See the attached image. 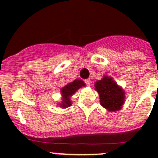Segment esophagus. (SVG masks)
Segmentation results:
<instances>
[{
    "mask_svg": "<svg viewBox=\"0 0 158 158\" xmlns=\"http://www.w3.org/2000/svg\"><path fill=\"white\" fill-rule=\"evenodd\" d=\"M85 84H86V85H88V86H89V85H91V80L90 79H85Z\"/></svg>",
    "mask_w": 158,
    "mask_h": 158,
    "instance_id": "obj_1",
    "label": "esophagus"
}]
</instances>
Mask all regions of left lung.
<instances>
[{"instance_id":"left-lung-1","label":"left lung","mask_w":158,"mask_h":158,"mask_svg":"<svg viewBox=\"0 0 158 158\" xmlns=\"http://www.w3.org/2000/svg\"><path fill=\"white\" fill-rule=\"evenodd\" d=\"M95 90L99 95L100 104L109 111L122 109L125 102V92L112 78L105 76L95 84Z\"/></svg>"}]
</instances>
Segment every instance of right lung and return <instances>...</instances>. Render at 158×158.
Here are the masks:
<instances>
[{"mask_svg":"<svg viewBox=\"0 0 158 158\" xmlns=\"http://www.w3.org/2000/svg\"><path fill=\"white\" fill-rule=\"evenodd\" d=\"M85 84L83 81L80 79H76L73 82H69L67 85H65L63 88L61 89L62 93V102L60 104V106L62 108H67L72 105L70 97L76 92L81 87L85 86Z\"/></svg>","mask_w":158,"mask_h":158,"instance_id":"obj_1","label":"right lung"}]
</instances>
